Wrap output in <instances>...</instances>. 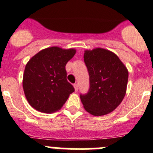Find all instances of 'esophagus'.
<instances>
[{"instance_id": "obj_1", "label": "esophagus", "mask_w": 153, "mask_h": 153, "mask_svg": "<svg viewBox=\"0 0 153 153\" xmlns=\"http://www.w3.org/2000/svg\"><path fill=\"white\" fill-rule=\"evenodd\" d=\"M74 89H75V91L77 92V90H78V84H77V83H75V84H74Z\"/></svg>"}]
</instances>
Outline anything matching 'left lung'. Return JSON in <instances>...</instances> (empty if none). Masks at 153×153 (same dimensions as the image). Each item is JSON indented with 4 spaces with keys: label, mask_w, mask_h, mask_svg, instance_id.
Wrapping results in <instances>:
<instances>
[{
    "label": "left lung",
    "mask_w": 153,
    "mask_h": 153,
    "mask_svg": "<svg viewBox=\"0 0 153 153\" xmlns=\"http://www.w3.org/2000/svg\"><path fill=\"white\" fill-rule=\"evenodd\" d=\"M83 58L90 76L88 93L80 95L83 107L93 116L111 113L126 95L128 70L117 55L103 48L85 51Z\"/></svg>",
    "instance_id": "left-lung-1"
}]
</instances>
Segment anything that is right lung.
<instances>
[{
    "mask_svg": "<svg viewBox=\"0 0 153 153\" xmlns=\"http://www.w3.org/2000/svg\"><path fill=\"white\" fill-rule=\"evenodd\" d=\"M75 49L51 47L42 50L27 62L23 88L29 104L37 111L52 113L61 109L74 88L67 79L66 64Z\"/></svg>",
    "mask_w": 153,
    "mask_h": 153,
    "instance_id": "right-lung-1",
    "label": "right lung"
}]
</instances>
